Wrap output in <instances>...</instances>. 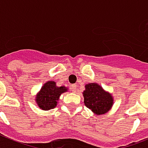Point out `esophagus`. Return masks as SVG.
<instances>
[{
	"instance_id": "34e87169",
	"label": "esophagus",
	"mask_w": 148,
	"mask_h": 148,
	"mask_svg": "<svg viewBox=\"0 0 148 148\" xmlns=\"http://www.w3.org/2000/svg\"><path fill=\"white\" fill-rule=\"evenodd\" d=\"M70 87H71L73 92H76V89H77V85H76V84H72V85L70 86Z\"/></svg>"
}]
</instances>
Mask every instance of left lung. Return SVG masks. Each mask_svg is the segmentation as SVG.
I'll return each mask as SVG.
<instances>
[{"label": "left lung", "mask_w": 148, "mask_h": 148, "mask_svg": "<svg viewBox=\"0 0 148 148\" xmlns=\"http://www.w3.org/2000/svg\"><path fill=\"white\" fill-rule=\"evenodd\" d=\"M82 95L87 108L96 115L107 113L113 105L112 94L103 90L98 83L91 82L86 84Z\"/></svg>", "instance_id": "1"}]
</instances>
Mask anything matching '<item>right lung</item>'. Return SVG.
I'll use <instances>...</instances> for the list:
<instances>
[{
    "instance_id": "add662e5",
    "label": "right lung",
    "mask_w": 148,
    "mask_h": 148,
    "mask_svg": "<svg viewBox=\"0 0 148 148\" xmlns=\"http://www.w3.org/2000/svg\"><path fill=\"white\" fill-rule=\"evenodd\" d=\"M66 91H68L67 87H57L56 82L48 81L36 94L35 100L42 110H50L57 106L61 95Z\"/></svg>"
}]
</instances>
